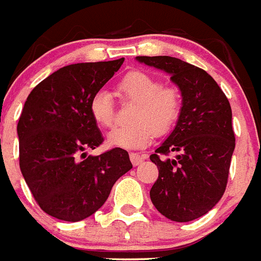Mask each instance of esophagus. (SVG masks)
<instances>
[{"instance_id": "obj_1", "label": "esophagus", "mask_w": 261, "mask_h": 261, "mask_svg": "<svg viewBox=\"0 0 261 261\" xmlns=\"http://www.w3.org/2000/svg\"><path fill=\"white\" fill-rule=\"evenodd\" d=\"M146 156L144 155H139V153H135V152H131L130 153V160L133 163V165H139L140 163L143 162Z\"/></svg>"}]
</instances>
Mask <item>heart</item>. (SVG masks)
Segmentation results:
<instances>
[{"label":"heart","mask_w":261,"mask_h":261,"mask_svg":"<svg viewBox=\"0 0 261 261\" xmlns=\"http://www.w3.org/2000/svg\"><path fill=\"white\" fill-rule=\"evenodd\" d=\"M118 94L135 101L131 119L134 123L117 126L108 135V143L121 148H143L158 134L172 130L181 114V96L176 88L162 87V83L142 71H131L118 83ZM93 121L101 127L114 122V101L106 90L94 93L89 102Z\"/></svg>","instance_id":"heart-1"}]
</instances>
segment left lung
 <instances>
[{
    "label": "left lung",
    "instance_id": "left-lung-1",
    "mask_svg": "<svg viewBox=\"0 0 261 261\" xmlns=\"http://www.w3.org/2000/svg\"><path fill=\"white\" fill-rule=\"evenodd\" d=\"M171 74L182 106L172 134L149 156L159 177L149 190L153 206L174 222L199 218L226 190L235 148L227 97L207 72L171 56H137Z\"/></svg>",
    "mask_w": 261,
    "mask_h": 261
}]
</instances>
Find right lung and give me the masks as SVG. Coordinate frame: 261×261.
Masks as SVG:
<instances>
[{"label": "right lung", "instance_id": "1", "mask_svg": "<svg viewBox=\"0 0 261 261\" xmlns=\"http://www.w3.org/2000/svg\"><path fill=\"white\" fill-rule=\"evenodd\" d=\"M123 62L67 65L27 97L17 126L19 167L36 203L51 217L67 222L88 218L133 168L127 151L118 147L87 155L103 142L89 113L90 99Z\"/></svg>", "mask_w": 261, "mask_h": 261}]
</instances>
